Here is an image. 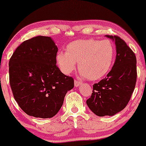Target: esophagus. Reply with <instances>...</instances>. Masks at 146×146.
<instances>
[{
  "label": "esophagus",
  "mask_w": 146,
  "mask_h": 146,
  "mask_svg": "<svg viewBox=\"0 0 146 146\" xmlns=\"http://www.w3.org/2000/svg\"><path fill=\"white\" fill-rule=\"evenodd\" d=\"M81 84H82V82H81V81L74 80V86H75V87H79Z\"/></svg>",
  "instance_id": "esophagus-1"
}]
</instances>
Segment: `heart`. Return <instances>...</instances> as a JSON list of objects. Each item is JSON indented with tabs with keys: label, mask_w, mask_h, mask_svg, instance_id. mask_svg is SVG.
Here are the masks:
<instances>
[{
	"label": "heart",
	"mask_w": 146,
	"mask_h": 146,
	"mask_svg": "<svg viewBox=\"0 0 146 146\" xmlns=\"http://www.w3.org/2000/svg\"><path fill=\"white\" fill-rule=\"evenodd\" d=\"M115 58V50L110 40L78 39L68 44L66 52L60 51L56 62L64 74H69L76 69L89 80H99L111 69Z\"/></svg>",
	"instance_id": "obj_1"
}]
</instances>
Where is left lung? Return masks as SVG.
Returning <instances> with one entry per match:
<instances>
[{
  "mask_svg": "<svg viewBox=\"0 0 146 146\" xmlns=\"http://www.w3.org/2000/svg\"><path fill=\"white\" fill-rule=\"evenodd\" d=\"M106 36L115 41V61L107 77L93 86L91 98L86 101L90 110L98 116H112L124 109L137 80V60L133 51L120 37Z\"/></svg>",
  "mask_w": 146,
  "mask_h": 146,
  "instance_id": "obj_1",
  "label": "left lung"
}]
</instances>
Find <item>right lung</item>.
Returning <instances> with one entry per match:
<instances>
[{"label": "right lung", "mask_w": 146, "mask_h": 146, "mask_svg": "<svg viewBox=\"0 0 146 146\" xmlns=\"http://www.w3.org/2000/svg\"><path fill=\"white\" fill-rule=\"evenodd\" d=\"M58 47L51 37H33L16 49L9 63V82L23 111L35 118H52L74 88V79L56 66Z\"/></svg>", "instance_id": "add662e5"}]
</instances>
